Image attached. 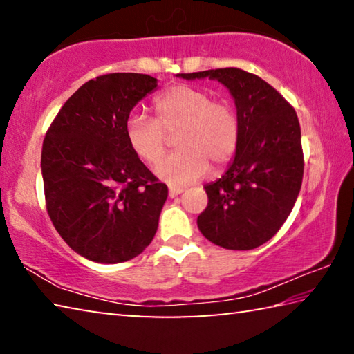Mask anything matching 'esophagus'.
Masks as SVG:
<instances>
[{"mask_svg":"<svg viewBox=\"0 0 354 354\" xmlns=\"http://www.w3.org/2000/svg\"><path fill=\"white\" fill-rule=\"evenodd\" d=\"M183 192H184V190L179 189V187H170V189H169V195H170V198H175V196L181 195Z\"/></svg>","mask_w":354,"mask_h":354,"instance_id":"esophagus-1","label":"esophagus"}]
</instances>
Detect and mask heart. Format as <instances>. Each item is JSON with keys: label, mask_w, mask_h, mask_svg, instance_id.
<instances>
[{"label": "heart", "mask_w": 354, "mask_h": 354, "mask_svg": "<svg viewBox=\"0 0 354 354\" xmlns=\"http://www.w3.org/2000/svg\"><path fill=\"white\" fill-rule=\"evenodd\" d=\"M153 120L129 117L127 142L137 158L154 165L173 136L176 148L156 167V175L171 185H185L234 159L241 143V118L230 101L214 100L206 88L178 84L153 100Z\"/></svg>", "instance_id": "1"}]
</instances>
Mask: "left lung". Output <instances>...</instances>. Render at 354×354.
<instances>
[{
    "label": "left lung",
    "instance_id": "left-lung-1",
    "mask_svg": "<svg viewBox=\"0 0 354 354\" xmlns=\"http://www.w3.org/2000/svg\"><path fill=\"white\" fill-rule=\"evenodd\" d=\"M211 77L230 88L241 118V143L230 169L206 185L201 234L226 250H253L277 234L301 189V128L292 104L270 84L227 67L181 73Z\"/></svg>",
    "mask_w": 354,
    "mask_h": 354
}]
</instances>
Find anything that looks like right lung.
Returning a JSON list of instances; mask_svg holds the SVG:
<instances>
[{
	"instance_id": "1",
	"label": "right lung",
	"mask_w": 354,
	"mask_h": 354,
	"mask_svg": "<svg viewBox=\"0 0 354 354\" xmlns=\"http://www.w3.org/2000/svg\"><path fill=\"white\" fill-rule=\"evenodd\" d=\"M140 73H109L77 88L41 147L45 205L68 247L101 263L140 254L158 231L169 189L131 151L133 107L158 87Z\"/></svg>"
}]
</instances>
